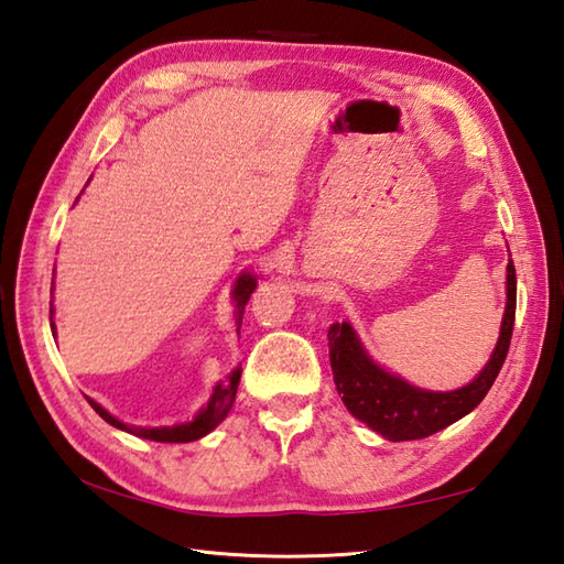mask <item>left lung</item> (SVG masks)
<instances>
[{
	"mask_svg": "<svg viewBox=\"0 0 564 564\" xmlns=\"http://www.w3.org/2000/svg\"><path fill=\"white\" fill-rule=\"evenodd\" d=\"M517 316V270L507 262V306L499 337L487 365L470 383L456 391H427L412 386L398 373L377 365L361 345L352 323H333L328 330L330 367L337 395L352 417L365 422L369 430L381 434L388 442H410L442 432L448 424L466 417L470 410L482 403L490 391L499 369H502L511 330Z\"/></svg>",
	"mask_w": 564,
	"mask_h": 564,
	"instance_id": "left-lung-1",
	"label": "left lung"
}]
</instances>
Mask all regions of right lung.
Wrapping results in <instances>:
<instances>
[{
	"label": "right lung",
	"instance_id": "1",
	"mask_svg": "<svg viewBox=\"0 0 564 564\" xmlns=\"http://www.w3.org/2000/svg\"><path fill=\"white\" fill-rule=\"evenodd\" d=\"M91 181V178H89ZM89 185V183H86ZM258 286V280L253 272H241L239 278H236L234 282V290H231V302L236 306L234 311V318H236V325H241L243 321V311H246V304L250 294L256 292ZM50 294H53V290H50ZM53 302H50V328H53V337H57V330H55V323H53ZM239 381H241V367H236L227 379L219 381L215 388H212V395L207 400V405L199 408L195 412L193 420L187 422H181V424H171V427H134V424H128L118 420L116 415H110V412L106 408H101L96 403V400L86 398L89 400V405L101 415L108 424H112L116 430H122L128 434H134V436H142V440H149V442H161V444H187V442H197L203 440V436H207L212 430L217 427V424L224 422V417L229 415V410L234 408V400H236V388H239Z\"/></svg>",
	"mask_w": 564,
	"mask_h": 564
}]
</instances>
